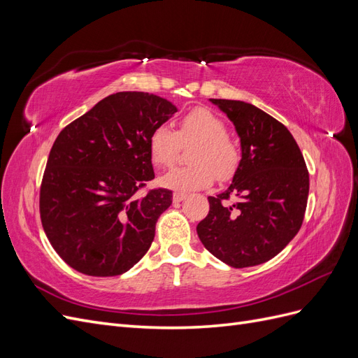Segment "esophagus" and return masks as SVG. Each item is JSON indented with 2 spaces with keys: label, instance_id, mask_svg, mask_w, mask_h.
Returning a JSON list of instances; mask_svg holds the SVG:
<instances>
[{
  "label": "esophagus",
  "instance_id": "esophagus-1",
  "mask_svg": "<svg viewBox=\"0 0 358 358\" xmlns=\"http://www.w3.org/2000/svg\"><path fill=\"white\" fill-rule=\"evenodd\" d=\"M187 199V194H183V192H175L173 194V201L175 203H180V201H183Z\"/></svg>",
  "mask_w": 358,
  "mask_h": 358
}]
</instances>
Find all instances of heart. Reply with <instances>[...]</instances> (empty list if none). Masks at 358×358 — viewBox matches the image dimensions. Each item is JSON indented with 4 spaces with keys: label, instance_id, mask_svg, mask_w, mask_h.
Listing matches in <instances>:
<instances>
[{
    "label": "heart",
    "instance_id": "obj_1",
    "mask_svg": "<svg viewBox=\"0 0 358 358\" xmlns=\"http://www.w3.org/2000/svg\"><path fill=\"white\" fill-rule=\"evenodd\" d=\"M194 143L187 167H176L161 178V185L178 192L201 189L220 180L230 179L241 162V149L227 134V125L213 112L197 107L178 121L176 133L158 125L149 136L150 159L158 167H170L182 145Z\"/></svg>",
    "mask_w": 358,
    "mask_h": 358
}]
</instances>
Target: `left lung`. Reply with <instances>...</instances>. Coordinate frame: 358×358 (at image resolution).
Returning a JSON list of instances; mask_svg holds the SVG:
<instances>
[{
  "instance_id": "obj_1",
  "label": "left lung",
  "mask_w": 358,
  "mask_h": 358,
  "mask_svg": "<svg viewBox=\"0 0 358 358\" xmlns=\"http://www.w3.org/2000/svg\"><path fill=\"white\" fill-rule=\"evenodd\" d=\"M241 137L242 159L231 185L209 197L197 234L208 251L236 268L268 262L305 218L309 173L294 137L273 116L237 100L210 99ZM231 196L238 201L230 205Z\"/></svg>"
}]
</instances>
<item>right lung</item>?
I'll list each match as a JSON object with an SVG mask.
<instances>
[{
  "instance_id": "1",
  "label": "right lung",
  "mask_w": 358,
  "mask_h": 358,
  "mask_svg": "<svg viewBox=\"0 0 358 358\" xmlns=\"http://www.w3.org/2000/svg\"><path fill=\"white\" fill-rule=\"evenodd\" d=\"M178 112L148 92H116L58 134L40 188V218L50 245L70 267L117 276L148 252L173 194L148 189L155 178L148 140Z\"/></svg>"
}]
</instances>
